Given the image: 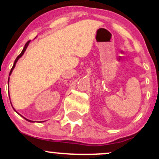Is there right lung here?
<instances>
[{
    "mask_svg": "<svg viewBox=\"0 0 159 159\" xmlns=\"http://www.w3.org/2000/svg\"><path fill=\"white\" fill-rule=\"evenodd\" d=\"M30 41H27V43H26V44H25V47H24V48H23L22 52H21V54H20L17 57H16V61H15V62H14V64H13V66H12V69H11V70H10V75H10L12 74V70H13V69H14V68H15V66H16V63H17V61H19V58H20V57H22V55H23V54H24V53H25V51H26V49H27V46H28V45H29V43H30ZM9 80H10V77H9V79H8V83H9ZM12 108L14 109V111H16L15 110V108H14L13 107H12ZM16 112H17V111H16ZM17 113H18V112H17ZM18 114H19V113H18ZM19 115H20V114H19ZM23 117H24V116H23ZM24 118H25V117H24ZM25 119L27 121H28V122H30V123H34V121H31V120H27V119H26V118H25Z\"/></svg>",
    "mask_w": 159,
    "mask_h": 159,
    "instance_id": "right-lung-1",
    "label": "right lung"
}]
</instances>
